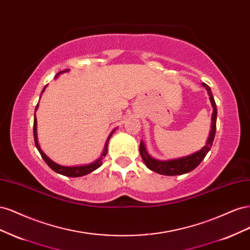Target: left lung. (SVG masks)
<instances>
[{
	"label": "left lung",
	"mask_w": 250,
	"mask_h": 250,
	"mask_svg": "<svg viewBox=\"0 0 250 250\" xmlns=\"http://www.w3.org/2000/svg\"><path fill=\"white\" fill-rule=\"evenodd\" d=\"M202 86L206 87L208 90V95L209 96V101L211 106H213V113H211V126H210V131L208 134V139L200 150L197 152H194L190 155L183 156L179 158H173V160L168 161H160L156 160V158L151 156L146 149L145 143L141 141L140 144V153L143 158L144 163L147 166V168L151 171L156 172L158 174H162V175H181V174H186L194 170L197 166L203 161V158L206 157L208 151L210 150L211 145H213V142L215 139V133H216V122H217V107L216 103L214 100L213 94L210 92V88L206 83H201Z\"/></svg>",
	"instance_id": "8db88e82"
}]
</instances>
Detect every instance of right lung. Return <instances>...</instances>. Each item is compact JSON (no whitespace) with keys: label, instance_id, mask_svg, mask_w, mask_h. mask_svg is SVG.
Instances as JSON below:
<instances>
[{"label":"right lung","instance_id":"obj_1","mask_svg":"<svg viewBox=\"0 0 250 250\" xmlns=\"http://www.w3.org/2000/svg\"><path fill=\"white\" fill-rule=\"evenodd\" d=\"M69 71H70L69 69H66V70H64V71H60L59 73H57V74H56L55 78H57V77L59 76V75H62V74L66 73V72H69ZM46 87H47V85L42 88V94H41V97H42V93L44 92V89H46ZM41 97H40V99H41ZM37 108H39V103H37L36 107H35V112H36ZM115 131H116V129H113V130L109 133V135H108V138H107L106 142H105V145H104V149H103V151H102V154L100 155V157H99V158H97V160H96L95 162L90 163V164H87V165L72 166V167L70 166V167H66V166H62V165L56 164L55 162H53L52 160H50V158H49L46 154H44V153H43V151L41 149V147H40V144H39V140H37V121H36V117H35V115H34L33 134H34V143H35V146H36L37 150H39V152L41 153L42 157L43 158V161L47 163V165L49 166V167H50L53 171H55V172H56V173H58V174H62V175L69 176V177H80V176H84V175H86V174L92 173L93 171L97 170L98 168H100V167H101V165H102V162H103V158H104L105 156H106V154H107V149H108V142H109V139L111 138L112 133L115 132Z\"/></svg>","mask_w":250,"mask_h":250}]
</instances>
